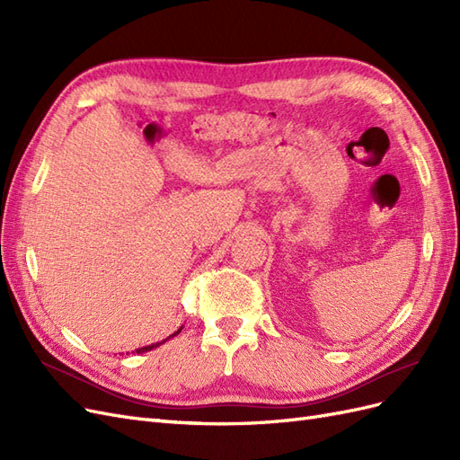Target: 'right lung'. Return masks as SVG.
I'll use <instances>...</instances> for the list:
<instances>
[{"label": "right lung", "mask_w": 460, "mask_h": 460, "mask_svg": "<svg viewBox=\"0 0 460 460\" xmlns=\"http://www.w3.org/2000/svg\"><path fill=\"white\" fill-rule=\"evenodd\" d=\"M184 328V326H182ZM182 328H180V330H182ZM180 330L178 332H174L172 333V336H169V338H174L176 336V333H180ZM169 338H166V340H169ZM166 340H163V341H159V343H151V345H146V347H140V349H136V353H146V351H151V349H155V347H159L161 343H164Z\"/></svg>", "instance_id": "right-lung-1"}]
</instances>
